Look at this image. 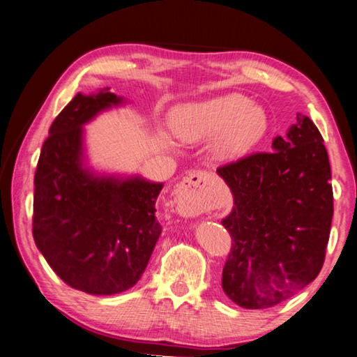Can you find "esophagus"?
<instances>
[{
  "instance_id": "esophagus-1",
  "label": "esophagus",
  "mask_w": 357,
  "mask_h": 357,
  "mask_svg": "<svg viewBox=\"0 0 357 357\" xmlns=\"http://www.w3.org/2000/svg\"><path fill=\"white\" fill-rule=\"evenodd\" d=\"M209 184H211V176L203 172L192 173L181 181L173 192L179 213L185 216H194L205 211L209 202Z\"/></svg>"
}]
</instances>
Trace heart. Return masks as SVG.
<instances>
[{
  "label": "heart",
  "mask_w": 357,
  "mask_h": 357,
  "mask_svg": "<svg viewBox=\"0 0 357 357\" xmlns=\"http://www.w3.org/2000/svg\"><path fill=\"white\" fill-rule=\"evenodd\" d=\"M173 133L185 143L213 138L211 151L220 160H234L252 151L268 130L267 111L243 93H225L174 107Z\"/></svg>",
  "instance_id": "obj_1"
}]
</instances>
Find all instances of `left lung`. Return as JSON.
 Listing matches in <instances>:
<instances>
[{"label":"left lung","mask_w":357,"mask_h":357,"mask_svg":"<svg viewBox=\"0 0 357 357\" xmlns=\"http://www.w3.org/2000/svg\"><path fill=\"white\" fill-rule=\"evenodd\" d=\"M271 148L218 168L234 195L222 289L250 310L284 302L319 275L333 216L329 155L313 121L297 114Z\"/></svg>","instance_id":"obj_1"}]
</instances>
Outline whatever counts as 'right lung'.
<instances>
[{
  "label": "right lung",
  "mask_w": 357,
  "mask_h": 357,
  "mask_svg": "<svg viewBox=\"0 0 357 357\" xmlns=\"http://www.w3.org/2000/svg\"><path fill=\"white\" fill-rule=\"evenodd\" d=\"M122 103L109 89L77 93L50 126L35 173L38 250L68 286L93 296L137 284L162 234L155 219L162 183L105 176L84 165L82 127Z\"/></svg>",
  "instance_id": "right-lung-1"
}]
</instances>
